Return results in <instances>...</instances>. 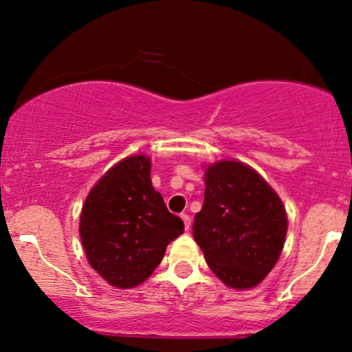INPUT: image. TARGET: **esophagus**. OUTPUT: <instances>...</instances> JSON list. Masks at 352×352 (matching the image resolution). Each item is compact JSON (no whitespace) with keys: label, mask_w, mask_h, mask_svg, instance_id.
Wrapping results in <instances>:
<instances>
[{"label":"esophagus","mask_w":352,"mask_h":352,"mask_svg":"<svg viewBox=\"0 0 352 352\" xmlns=\"http://www.w3.org/2000/svg\"><path fill=\"white\" fill-rule=\"evenodd\" d=\"M180 218H182V221H184V224H185V230H190V224H192V219H190V217L187 213H182L180 214Z\"/></svg>","instance_id":"1"}]
</instances>
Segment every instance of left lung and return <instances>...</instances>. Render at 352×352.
<instances>
[{
	"label": "left lung",
	"instance_id": "obj_1",
	"mask_svg": "<svg viewBox=\"0 0 352 352\" xmlns=\"http://www.w3.org/2000/svg\"><path fill=\"white\" fill-rule=\"evenodd\" d=\"M205 201L193 238L210 269L231 289H252L280 257L287 213L274 188L238 160L205 168Z\"/></svg>",
	"mask_w": 352,
	"mask_h": 352
}]
</instances>
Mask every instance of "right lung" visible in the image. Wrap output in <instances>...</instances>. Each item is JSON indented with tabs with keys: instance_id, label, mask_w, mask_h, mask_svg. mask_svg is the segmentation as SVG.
<instances>
[{
	"instance_id": "1",
	"label": "right lung",
	"mask_w": 352,
	"mask_h": 352,
	"mask_svg": "<svg viewBox=\"0 0 352 352\" xmlns=\"http://www.w3.org/2000/svg\"><path fill=\"white\" fill-rule=\"evenodd\" d=\"M184 221L151 182V159L131 155L104 173L80 214V238L93 269L113 287L133 289L151 277Z\"/></svg>"
}]
</instances>
